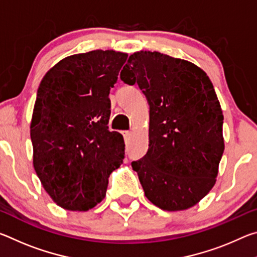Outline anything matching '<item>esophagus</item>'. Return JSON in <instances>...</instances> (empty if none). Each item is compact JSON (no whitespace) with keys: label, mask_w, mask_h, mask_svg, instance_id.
<instances>
[{"label":"esophagus","mask_w":257,"mask_h":257,"mask_svg":"<svg viewBox=\"0 0 257 257\" xmlns=\"http://www.w3.org/2000/svg\"><path fill=\"white\" fill-rule=\"evenodd\" d=\"M122 134H123V137L125 141H129L130 137H132V132H128V130H125V132H123Z\"/></svg>","instance_id":"obj_1"}]
</instances>
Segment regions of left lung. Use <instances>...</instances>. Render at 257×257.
<instances>
[{
    "label": "left lung",
    "instance_id": "left-lung-1",
    "mask_svg": "<svg viewBox=\"0 0 257 257\" xmlns=\"http://www.w3.org/2000/svg\"><path fill=\"white\" fill-rule=\"evenodd\" d=\"M120 78L137 84L150 104L149 151L132 163L145 196L164 211L196 205L215 185L224 151L210 78L189 61L151 51L130 55Z\"/></svg>",
    "mask_w": 257,
    "mask_h": 257
}]
</instances>
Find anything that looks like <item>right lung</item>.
<instances>
[{
  "label": "right lung",
  "instance_id": "right-lung-1",
  "mask_svg": "<svg viewBox=\"0 0 257 257\" xmlns=\"http://www.w3.org/2000/svg\"><path fill=\"white\" fill-rule=\"evenodd\" d=\"M127 53L67 56L45 73L34 105L33 164L46 193L64 210L88 211L105 197L107 178L124 158L122 135L107 127L108 98Z\"/></svg>",
  "mask_w": 257,
  "mask_h": 257
}]
</instances>
